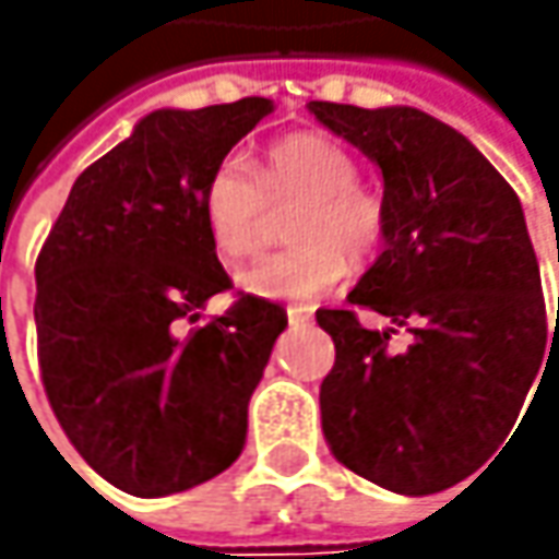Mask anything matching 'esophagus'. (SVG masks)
<instances>
[{"label": "esophagus", "instance_id": "1", "mask_svg": "<svg viewBox=\"0 0 559 559\" xmlns=\"http://www.w3.org/2000/svg\"><path fill=\"white\" fill-rule=\"evenodd\" d=\"M286 313H289L292 326H308V323H311V311H308V308H301V305H289Z\"/></svg>", "mask_w": 559, "mask_h": 559}]
</instances>
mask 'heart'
Segmentation results:
<instances>
[{"mask_svg":"<svg viewBox=\"0 0 559 559\" xmlns=\"http://www.w3.org/2000/svg\"><path fill=\"white\" fill-rule=\"evenodd\" d=\"M286 236L295 246L258 258L239 273L242 289L273 301H311L385 246L382 195L357 180L355 155L330 136L292 133L270 142L254 170L224 158L202 189L207 236L224 261H242L261 246L267 204L292 202Z\"/></svg>","mask_w":559,"mask_h":559,"instance_id":"1","label":"heart"}]
</instances>
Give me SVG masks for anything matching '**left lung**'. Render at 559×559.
Here are the masks:
<instances>
[{
    "mask_svg": "<svg viewBox=\"0 0 559 559\" xmlns=\"http://www.w3.org/2000/svg\"><path fill=\"white\" fill-rule=\"evenodd\" d=\"M311 111L379 164L389 211L385 251L348 295L355 308L317 311L335 342L323 436L357 476L436 495L498 451L545 355L554 360L526 217L483 152L417 108L311 102ZM357 307L389 316L412 342L395 349L396 330L367 331Z\"/></svg>",
    "mask_w": 559,
    "mask_h": 559,
    "instance_id": "8db88e82",
    "label": "left lung"
}]
</instances>
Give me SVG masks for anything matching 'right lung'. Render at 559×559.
<instances>
[{
	"instance_id": "right-lung-1",
	"label": "right lung",
	"mask_w": 559,
	"mask_h": 559,
	"mask_svg": "<svg viewBox=\"0 0 559 559\" xmlns=\"http://www.w3.org/2000/svg\"><path fill=\"white\" fill-rule=\"evenodd\" d=\"M273 111L239 98L152 111L90 164L36 258V357L64 436L102 479L136 498L186 491L246 448L248 401L286 311L236 292L202 214L207 174Z\"/></svg>"
}]
</instances>
